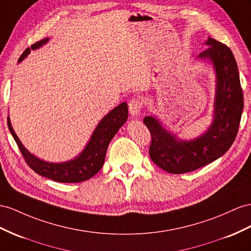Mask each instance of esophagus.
Segmentation results:
<instances>
[{"label":"esophagus","mask_w":251,"mask_h":251,"mask_svg":"<svg viewBox=\"0 0 251 251\" xmlns=\"http://www.w3.org/2000/svg\"><path fill=\"white\" fill-rule=\"evenodd\" d=\"M128 108H129V112L132 115V117H137L142 111L143 108V102L140 99H131L128 102Z\"/></svg>","instance_id":"esophagus-1"}]
</instances>
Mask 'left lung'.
<instances>
[{"label": "left lung", "mask_w": 251, "mask_h": 251, "mask_svg": "<svg viewBox=\"0 0 251 251\" xmlns=\"http://www.w3.org/2000/svg\"><path fill=\"white\" fill-rule=\"evenodd\" d=\"M205 44L208 48L198 58L211 60L216 74L213 122L208 130L184 141L166 130L156 118L143 120L151 136V159L171 174L189 173L215 161L230 149L239 130L244 100L234 56L226 44L212 38Z\"/></svg>", "instance_id": "1"}]
</instances>
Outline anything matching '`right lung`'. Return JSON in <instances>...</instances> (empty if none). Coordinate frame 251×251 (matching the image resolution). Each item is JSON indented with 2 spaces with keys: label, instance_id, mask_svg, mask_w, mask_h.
Listing matches in <instances>:
<instances>
[{
  "label": "right lung",
  "instance_id": "1",
  "mask_svg": "<svg viewBox=\"0 0 251 251\" xmlns=\"http://www.w3.org/2000/svg\"><path fill=\"white\" fill-rule=\"evenodd\" d=\"M48 41L49 38H46V39L34 43L30 48H27L19 58L18 62H21L30 53V50L39 49ZM127 118V104L122 102L100 120L85 150L75 159L62 163L47 162L34 156L33 153H30L25 149L17 137L16 132L12 129L9 117L7 118V125L19 150L25 159V162L31 170L43 177L52 179L53 181L73 183L86 181L88 179L92 178L95 174H98L102 164H104L109 143L114 137V134L124 125Z\"/></svg>",
  "mask_w": 251,
  "mask_h": 251
}]
</instances>
